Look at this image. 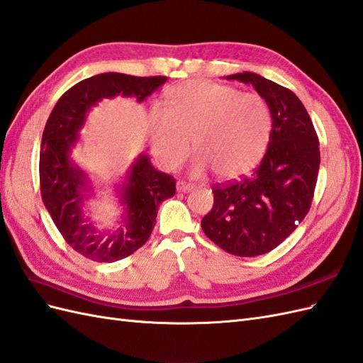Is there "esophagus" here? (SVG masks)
<instances>
[{"label":"esophagus","instance_id":"esophagus-1","mask_svg":"<svg viewBox=\"0 0 363 363\" xmlns=\"http://www.w3.org/2000/svg\"><path fill=\"white\" fill-rule=\"evenodd\" d=\"M193 189H194V185H191V184H187L184 181L176 182V190H178L179 193H187V191H191Z\"/></svg>","mask_w":363,"mask_h":363}]
</instances>
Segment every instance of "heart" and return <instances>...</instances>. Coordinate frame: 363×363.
Here are the masks:
<instances>
[{"label": "heart", "mask_w": 363, "mask_h": 363, "mask_svg": "<svg viewBox=\"0 0 363 363\" xmlns=\"http://www.w3.org/2000/svg\"><path fill=\"white\" fill-rule=\"evenodd\" d=\"M169 110L152 107L148 132L152 152L164 169L174 170L191 148L193 173L210 167L219 178H235L257 164L272 133V111L257 93L211 81H187L167 93Z\"/></svg>", "instance_id": "1"}]
</instances>
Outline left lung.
Instances as JSON below:
<instances>
[{"instance_id":"obj_1","label":"left lung","mask_w":363,"mask_h":363,"mask_svg":"<svg viewBox=\"0 0 363 363\" xmlns=\"http://www.w3.org/2000/svg\"><path fill=\"white\" fill-rule=\"evenodd\" d=\"M252 84L272 111V133L252 174L213 187V208L201 220L203 233L235 256L272 252L310 210L320 152L311 118L291 90L253 72L230 75Z\"/></svg>"}]
</instances>
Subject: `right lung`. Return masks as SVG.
Listing matches in <instances>:
<instances>
[{
	"instance_id": "obj_1",
	"label": "right lung",
	"mask_w": 363,
	"mask_h": 363,
	"mask_svg": "<svg viewBox=\"0 0 363 363\" xmlns=\"http://www.w3.org/2000/svg\"><path fill=\"white\" fill-rule=\"evenodd\" d=\"M165 81V77L143 78L115 72L87 78L58 99L44 127L40 153L43 202L66 242L95 262H116L147 242L156 224L157 207L174 196L176 181L157 172L150 157L141 153L118 185L119 202L124 207L119 228L98 231L84 213V201L91 191L90 179L72 161V148L78 143L90 108L101 99L121 95L143 102Z\"/></svg>"
}]
</instances>
